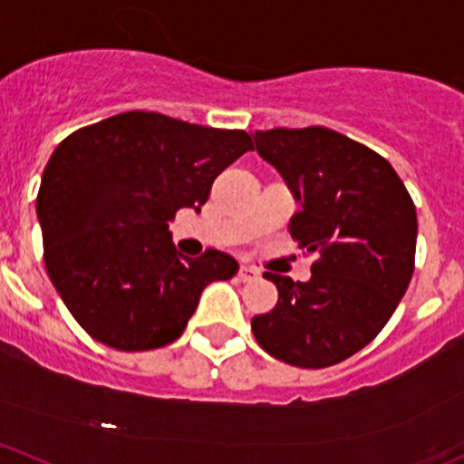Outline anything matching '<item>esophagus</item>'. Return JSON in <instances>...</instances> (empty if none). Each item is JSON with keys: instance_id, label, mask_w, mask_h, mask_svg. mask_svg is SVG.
Returning <instances> with one entry per match:
<instances>
[{"instance_id": "obj_1", "label": "esophagus", "mask_w": 464, "mask_h": 464, "mask_svg": "<svg viewBox=\"0 0 464 464\" xmlns=\"http://www.w3.org/2000/svg\"><path fill=\"white\" fill-rule=\"evenodd\" d=\"M257 276H260V271L253 269V266H240V271H237L240 282H253V280H257Z\"/></svg>"}]
</instances>
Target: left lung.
<instances>
[{"instance_id":"obj_1","label":"left lung","mask_w":464,"mask_h":464,"mask_svg":"<svg viewBox=\"0 0 464 464\" xmlns=\"http://www.w3.org/2000/svg\"><path fill=\"white\" fill-rule=\"evenodd\" d=\"M253 140L300 202L291 237L318 253L309 282L265 273L277 304L251 320L253 335L282 362L331 367L367 347L407 291L416 207L382 155L338 130L271 129Z\"/></svg>"}]
</instances>
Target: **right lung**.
I'll return each mask as SVG.
<instances>
[{
	"instance_id": "add662e5",
	"label": "right lung",
	"mask_w": 464,
	"mask_h": 464,
	"mask_svg": "<svg viewBox=\"0 0 464 464\" xmlns=\"http://www.w3.org/2000/svg\"><path fill=\"white\" fill-rule=\"evenodd\" d=\"M245 130L129 111L71 133L37 193L44 265L72 318L97 343L149 351L178 340L202 291L237 262L175 251L169 222L208 199L213 179L251 150Z\"/></svg>"
}]
</instances>
